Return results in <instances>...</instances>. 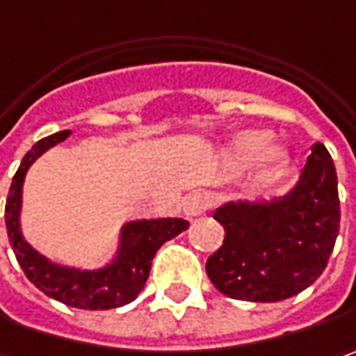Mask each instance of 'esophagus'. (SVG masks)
Returning a JSON list of instances; mask_svg holds the SVG:
<instances>
[{
    "label": "esophagus",
    "mask_w": 356,
    "mask_h": 356,
    "mask_svg": "<svg viewBox=\"0 0 356 356\" xmlns=\"http://www.w3.org/2000/svg\"><path fill=\"white\" fill-rule=\"evenodd\" d=\"M209 207V199L207 195L203 193H193L189 197H185V201L181 203V211L187 219H193V217H199L203 215Z\"/></svg>",
    "instance_id": "34e87169"
}]
</instances>
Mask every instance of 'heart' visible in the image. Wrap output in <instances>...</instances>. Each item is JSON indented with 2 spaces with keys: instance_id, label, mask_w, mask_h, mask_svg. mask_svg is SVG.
Here are the masks:
<instances>
[{
  "instance_id": "1",
  "label": "heart",
  "mask_w": 356,
  "mask_h": 356,
  "mask_svg": "<svg viewBox=\"0 0 356 356\" xmlns=\"http://www.w3.org/2000/svg\"><path fill=\"white\" fill-rule=\"evenodd\" d=\"M269 133L263 129H245L235 133L227 141V161L233 167H247L255 159L257 167L261 171H270L279 165H283L289 157L285 145L277 141L267 142Z\"/></svg>"
}]
</instances>
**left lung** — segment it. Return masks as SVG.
Returning <instances> with one entry per match:
<instances>
[{
    "label": "left lung",
    "instance_id": "left-lung-1",
    "mask_svg": "<svg viewBox=\"0 0 356 356\" xmlns=\"http://www.w3.org/2000/svg\"><path fill=\"white\" fill-rule=\"evenodd\" d=\"M213 219L225 229L223 245L207 259L217 291L251 302L299 295L327 267L341 225L337 171L327 147H311L285 195L227 201Z\"/></svg>",
    "mask_w": 356,
    "mask_h": 356
}]
</instances>
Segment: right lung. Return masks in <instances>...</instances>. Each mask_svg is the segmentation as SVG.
Wrapping results in <instances>:
<instances>
[{"mask_svg": "<svg viewBox=\"0 0 356 356\" xmlns=\"http://www.w3.org/2000/svg\"><path fill=\"white\" fill-rule=\"evenodd\" d=\"M71 131H59L38 141L25 153L17 173L13 175L6 203V225L11 249L25 277L41 293L67 307L86 311L117 309L137 299L147 283L153 257L165 241L183 233L189 221L181 217H157L127 221L119 231L115 257L97 269H81L55 263L31 247L22 231L24 181L29 167L47 149L65 141Z\"/></svg>", "mask_w": 356, "mask_h": 356, "instance_id": "right-lung-1", "label": "right lung"}]
</instances>
